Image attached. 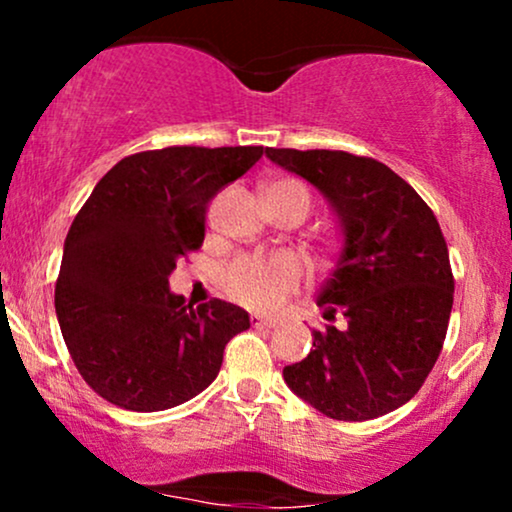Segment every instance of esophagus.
<instances>
[{"mask_svg": "<svg viewBox=\"0 0 512 512\" xmlns=\"http://www.w3.org/2000/svg\"><path fill=\"white\" fill-rule=\"evenodd\" d=\"M250 322H252V327H264V330H274V327L279 325V320H276V317H262V315H252Z\"/></svg>", "mask_w": 512, "mask_h": 512, "instance_id": "obj_1", "label": "esophagus"}]
</instances>
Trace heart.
<instances>
[{
    "label": "heart",
    "mask_w": 512,
    "mask_h": 512,
    "mask_svg": "<svg viewBox=\"0 0 512 512\" xmlns=\"http://www.w3.org/2000/svg\"><path fill=\"white\" fill-rule=\"evenodd\" d=\"M272 187H298V182H276ZM269 187V190H272ZM305 192V190H303ZM308 195V192H305ZM303 279V267L296 257L284 255H243L223 269L221 284L233 301L255 310H272L289 293L298 289Z\"/></svg>",
    "instance_id": "obj_1"
}]
</instances>
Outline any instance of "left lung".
Segmentation results:
<instances>
[{"mask_svg": "<svg viewBox=\"0 0 512 512\" xmlns=\"http://www.w3.org/2000/svg\"><path fill=\"white\" fill-rule=\"evenodd\" d=\"M308 180L342 231L337 267L317 293L325 320L313 349L284 368L303 402L337 421L390 414L419 392L443 349L452 310L448 245L414 187L375 158L346 151L264 149Z\"/></svg>", "mask_w": 512, "mask_h": 512, "instance_id": "obj_1", "label": "left lung"}]
</instances>
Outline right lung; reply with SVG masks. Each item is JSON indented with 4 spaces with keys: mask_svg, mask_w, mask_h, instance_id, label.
Masks as SVG:
<instances>
[{
    "mask_svg": "<svg viewBox=\"0 0 512 512\" xmlns=\"http://www.w3.org/2000/svg\"><path fill=\"white\" fill-rule=\"evenodd\" d=\"M262 146H168L122 158L64 240L55 310L74 366L103 399L163 411L207 390L223 349L248 330L238 305H197L168 276L204 240V214L260 161Z\"/></svg>",
    "mask_w": 512,
    "mask_h": 512,
    "instance_id": "add662e5",
    "label": "right lung"
}]
</instances>
